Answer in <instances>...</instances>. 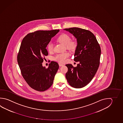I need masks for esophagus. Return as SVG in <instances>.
Returning <instances> with one entry per match:
<instances>
[{
	"mask_svg": "<svg viewBox=\"0 0 123 123\" xmlns=\"http://www.w3.org/2000/svg\"><path fill=\"white\" fill-rule=\"evenodd\" d=\"M58 65H59V66L60 67H61V66H62L64 65L63 64H61V63H58Z\"/></svg>",
	"mask_w": 123,
	"mask_h": 123,
	"instance_id": "34e87169",
	"label": "esophagus"
}]
</instances>
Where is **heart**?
<instances>
[{"label": "heart", "instance_id": "1", "mask_svg": "<svg viewBox=\"0 0 123 123\" xmlns=\"http://www.w3.org/2000/svg\"><path fill=\"white\" fill-rule=\"evenodd\" d=\"M58 41L59 43L65 45L68 49L74 50L76 49L77 44L76 41L71 40V38L70 36L67 34H64L60 36L58 38ZM48 51L49 52H52L53 51V44L50 42L47 46ZM70 54L69 52H65L63 53L57 54L54 57V59L60 62H65L67 61V58L69 57Z\"/></svg>", "mask_w": 123, "mask_h": 123}]
</instances>
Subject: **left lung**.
Here are the masks:
<instances>
[{
	"label": "left lung",
	"instance_id": "8db88e82",
	"mask_svg": "<svg viewBox=\"0 0 123 123\" xmlns=\"http://www.w3.org/2000/svg\"><path fill=\"white\" fill-rule=\"evenodd\" d=\"M75 37L77 46L74 60L79 63L77 67L65 65L68 70L65 74L67 81L72 87L82 88L94 78L100 65L101 49L95 36L91 31L73 27L65 29Z\"/></svg>",
	"mask_w": 123,
	"mask_h": 123
}]
</instances>
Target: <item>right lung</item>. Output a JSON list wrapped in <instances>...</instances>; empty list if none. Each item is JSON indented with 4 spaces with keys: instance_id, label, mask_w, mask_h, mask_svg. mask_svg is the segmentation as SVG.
<instances>
[{
    "instance_id": "1",
    "label": "right lung",
    "mask_w": 123,
    "mask_h": 123,
    "mask_svg": "<svg viewBox=\"0 0 123 123\" xmlns=\"http://www.w3.org/2000/svg\"><path fill=\"white\" fill-rule=\"evenodd\" d=\"M59 30H38L27 34L22 39L17 55V62L23 78L30 87L44 92L51 86L59 68L51 61L46 68L42 63L48 55L46 48Z\"/></svg>"
}]
</instances>
